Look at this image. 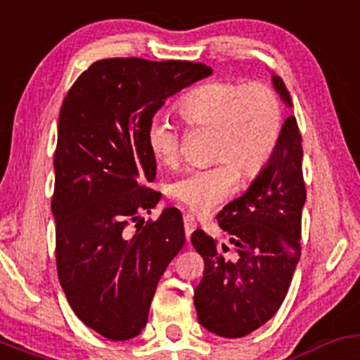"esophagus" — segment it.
Segmentation results:
<instances>
[{"label": "esophagus", "mask_w": 360, "mask_h": 360, "mask_svg": "<svg viewBox=\"0 0 360 360\" xmlns=\"http://www.w3.org/2000/svg\"><path fill=\"white\" fill-rule=\"evenodd\" d=\"M195 226H197V223H195L194 216L185 214L184 216V228H185V237H187V240H191V235H192V231L195 230Z\"/></svg>", "instance_id": "1"}]
</instances>
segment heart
I'll use <instances>...</instances> for the list:
<instances>
[{"label": "heart", "instance_id": "obj_1", "mask_svg": "<svg viewBox=\"0 0 360 360\" xmlns=\"http://www.w3.org/2000/svg\"><path fill=\"white\" fill-rule=\"evenodd\" d=\"M180 117L194 127L212 129L211 160L206 168H191L169 184L168 192L191 211L210 212L237 191L238 172L254 179L271 160L281 134V104L266 84L210 80L176 103ZM149 153L161 165H175L179 132L163 115L149 120Z\"/></svg>", "mask_w": 360, "mask_h": 360}]
</instances>
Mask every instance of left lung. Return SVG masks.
<instances>
[{"mask_svg":"<svg viewBox=\"0 0 360 360\" xmlns=\"http://www.w3.org/2000/svg\"><path fill=\"white\" fill-rule=\"evenodd\" d=\"M273 86L292 108L283 80L273 75ZM304 204L302 135L290 115L264 169L245 194L216 216L219 226L230 233L233 250L218 247L202 230L191 237L204 259L194 304L199 323L207 331L240 338L276 314L300 259Z\"/></svg>","mask_w":360,"mask_h":360,"instance_id":"obj_1","label":"left lung"}]
</instances>
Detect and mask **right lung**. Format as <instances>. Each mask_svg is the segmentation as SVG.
Returning a JSON list of instances; mask_svg holds the SVG:
<instances>
[{
	"instance_id": "1",
	"label": "right lung",
	"mask_w": 360,
	"mask_h": 360,
	"mask_svg": "<svg viewBox=\"0 0 360 360\" xmlns=\"http://www.w3.org/2000/svg\"><path fill=\"white\" fill-rule=\"evenodd\" d=\"M211 73L192 61L110 58L63 99L51 200L58 278L77 318L108 340L144 330L158 281L185 243L176 207L129 230L161 199L144 185L156 176L148 123L169 96Z\"/></svg>"
}]
</instances>
